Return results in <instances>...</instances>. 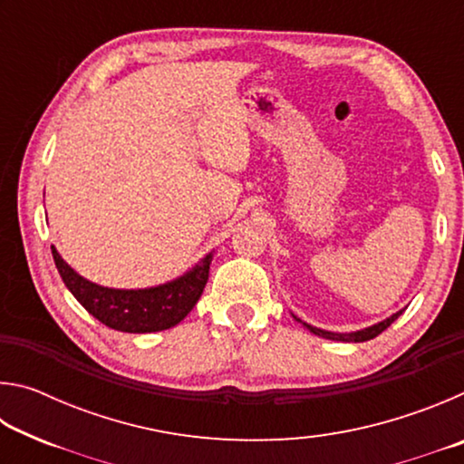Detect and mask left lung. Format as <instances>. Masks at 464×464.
Masks as SVG:
<instances>
[{"label":"left lung","mask_w":464,"mask_h":464,"mask_svg":"<svg viewBox=\"0 0 464 464\" xmlns=\"http://www.w3.org/2000/svg\"><path fill=\"white\" fill-rule=\"evenodd\" d=\"M401 313L403 311H397L395 315H391L389 319L381 321V324H376L372 327H366V329H360V332H354V334H332V332H325V329L313 327L309 324H303V325L307 327L311 334H315L319 337H325V340H335V342H368V340H372V337H376L379 334H382L384 329H387L392 324V321H395L399 315H401ZM296 321H301V319H296Z\"/></svg>","instance_id":"1"}]
</instances>
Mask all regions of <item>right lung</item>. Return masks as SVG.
Returning <instances> with one entry per match:
<instances>
[{"mask_svg":"<svg viewBox=\"0 0 464 464\" xmlns=\"http://www.w3.org/2000/svg\"><path fill=\"white\" fill-rule=\"evenodd\" d=\"M53 249V260L65 286L82 303V307L96 317L100 324L124 334H151L178 325L198 303L208 280V266L213 256L168 285L140 290H119L98 286L82 278L75 270L63 262Z\"/></svg>","mask_w":464,"mask_h":464,"instance_id":"add662e5","label":"right lung"}]
</instances>
